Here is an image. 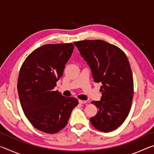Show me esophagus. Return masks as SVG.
Instances as JSON below:
<instances>
[{"mask_svg": "<svg viewBox=\"0 0 154 154\" xmlns=\"http://www.w3.org/2000/svg\"><path fill=\"white\" fill-rule=\"evenodd\" d=\"M79 103L80 104H85V103H87V101H86V100H79Z\"/></svg>", "mask_w": 154, "mask_h": 154, "instance_id": "esophagus-1", "label": "esophagus"}]
</instances>
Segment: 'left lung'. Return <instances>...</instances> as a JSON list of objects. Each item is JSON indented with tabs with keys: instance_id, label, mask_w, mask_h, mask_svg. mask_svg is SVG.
Here are the masks:
<instances>
[{
	"instance_id": "left-lung-1",
	"label": "left lung",
	"mask_w": 154,
	"mask_h": 154,
	"mask_svg": "<svg viewBox=\"0 0 154 154\" xmlns=\"http://www.w3.org/2000/svg\"><path fill=\"white\" fill-rule=\"evenodd\" d=\"M91 69L94 82L102 83L100 100L92 101L98 111L90 121L101 132H109L121 126L131 108L133 77L124 52L103 40L74 43Z\"/></svg>"
}]
</instances>
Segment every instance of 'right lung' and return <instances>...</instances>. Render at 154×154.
I'll list each match as a JSON object with an SVG mask.
<instances>
[{
    "label": "right lung",
    "instance_id": "obj_1",
    "mask_svg": "<svg viewBox=\"0 0 154 154\" xmlns=\"http://www.w3.org/2000/svg\"><path fill=\"white\" fill-rule=\"evenodd\" d=\"M74 48L72 43L44 45L32 51L20 69L17 86L23 111L34 127L45 133L63 129L78 105L77 98L54 90Z\"/></svg>",
    "mask_w": 154,
    "mask_h": 154
}]
</instances>
